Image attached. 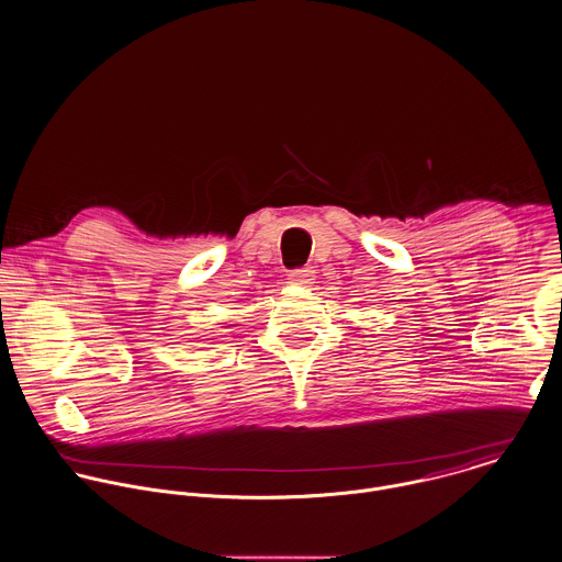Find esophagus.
<instances>
[{"label": "esophagus", "mask_w": 562, "mask_h": 562, "mask_svg": "<svg viewBox=\"0 0 562 562\" xmlns=\"http://www.w3.org/2000/svg\"><path fill=\"white\" fill-rule=\"evenodd\" d=\"M315 280V269L313 267H302L289 273V282L297 284V286H311Z\"/></svg>", "instance_id": "obj_1"}]
</instances>
